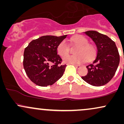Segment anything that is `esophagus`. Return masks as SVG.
Listing matches in <instances>:
<instances>
[{
    "instance_id": "1",
    "label": "esophagus",
    "mask_w": 124,
    "mask_h": 124,
    "mask_svg": "<svg viewBox=\"0 0 124 124\" xmlns=\"http://www.w3.org/2000/svg\"><path fill=\"white\" fill-rule=\"evenodd\" d=\"M74 66L76 67V68H80V65H73Z\"/></svg>"
}]
</instances>
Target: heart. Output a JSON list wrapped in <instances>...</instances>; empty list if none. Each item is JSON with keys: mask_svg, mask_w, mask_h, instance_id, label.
<instances>
[{"mask_svg": "<svg viewBox=\"0 0 124 124\" xmlns=\"http://www.w3.org/2000/svg\"><path fill=\"white\" fill-rule=\"evenodd\" d=\"M72 40L75 44L79 45V47L75 51L76 55L66 56L69 53V48L65 41H61L56 48L58 55L62 57L65 56L63 58L65 63L73 65L80 64L85 62L86 59L89 61L94 57L95 55L94 48L93 45L88 44V40L86 37L79 35L73 37Z\"/></svg>", "mask_w": 124, "mask_h": 124, "instance_id": "b5f03b06", "label": "heart"}]
</instances>
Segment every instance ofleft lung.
Returning a JSON list of instances; mask_svg holds the SVG:
<instances>
[{
    "mask_svg": "<svg viewBox=\"0 0 124 124\" xmlns=\"http://www.w3.org/2000/svg\"><path fill=\"white\" fill-rule=\"evenodd\" d=\"M92 39L97 46L96 58L87 65L88 73L83 80L94 86L106 85L114 76L119 63V55L116 43L106 35L96 31L85 32Z\"/></svg>",
    "mask_w": 124,
    "mask_h": 124,
    "instance_id": "obj_1",
    "label": "left lung"
}]
</instances>
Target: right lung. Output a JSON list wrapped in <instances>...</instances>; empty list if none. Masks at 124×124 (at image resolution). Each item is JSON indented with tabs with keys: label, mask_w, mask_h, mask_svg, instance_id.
<instances>
[{
	"label": "right lung",
	"mask_w": 124,
	"mask_h": 124,
	"mask_svg": "<svg viewBox=\"0 0 124 124\" xmlns=\"http://www.w3.org/2000/svg\"><path fill=\"white\" fill-rule=\"evenodd\" d=\"M66 36L44 35L32 40L25 48L24 68L35 85L42 87L52 85L63 76L66 65H61L62 59L56 48Z\"/></svg>",
	"instance_id": "1"
}]
</instances>
